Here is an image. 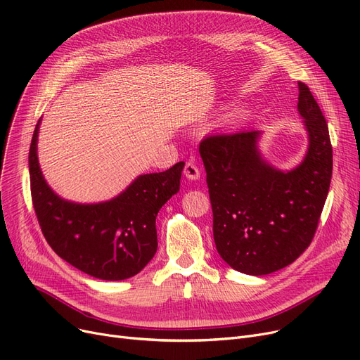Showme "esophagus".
<instances>
[{"label":"esophagus","instance_id":"1","mask_svg":"<svg viewBox=\"0 0 360 360\" xmlns=\"http://www.w3.org/2000/svg\"><path fill=\"white\" fill-rule=\"evenodd\" d=\"M184 175L185 178H188L190 181H197L200 179V169L197 167L195 163L193 162H186L185 163V167H184Z\"/></svg>","mask_w":360,"mask_h":360}]
</instances>
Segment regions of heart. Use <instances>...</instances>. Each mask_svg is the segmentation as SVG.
<instances>
[{"label":"heart","instance_id":"b5f03b06","mask_svg":"<svg viewBox=\"0 0 360 360\" xmlns=\"http://www.w3.org/2000/svg\"><path fill=\"white\" fill-rule=\"evenodd\" d=\"M238 117H240V113H231L228 117H226V122L228 123H232V122H236V120H238Z\"/></svg>","mask_w":360,"mask_h":360}]
</instances>
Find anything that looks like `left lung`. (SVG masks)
<instances>
[{
	"mask_svg": "<svg viewBox=\"0 0 360 360\" xmlns=\"http://www.w3.org/2000/svg\"><path fill=\"white\" fill-rule=\"evenodd\" d=\"M297 112L307 148L291 169H278L264 159L260 131L210 135L200 143L216 250L238 272L259 276L283 269L315 236L330 190L333 147L326 120L303 82Z\"/></svg>",
	"mask_w": 360,
	"mask_h": 360,
	"instance_id": "1",
	"label": "left lung"
}]
</instances>
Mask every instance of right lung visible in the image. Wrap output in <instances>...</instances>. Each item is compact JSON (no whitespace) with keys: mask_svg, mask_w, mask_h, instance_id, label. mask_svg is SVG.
<instances>
[{"mask_svg":"<svg viewBox=\"0 0 360 360\" xmlns=\"http://www.w3.org/2000/svg\"><path fill=\"white\" fill-rule=\"evenodd\" d=\"M38 120L29 150L30 193L42 233L54 252L76 269L104 281L141 272L158 252L155 217L179 191L184 162L159 174L136 176L112 200L76 202L45 181L38 160Z\"/></svg>","mask_w":360,"mask_h":360,"instance_id":"obj_1","label":"right lung"}]
</instances>
